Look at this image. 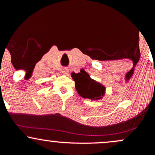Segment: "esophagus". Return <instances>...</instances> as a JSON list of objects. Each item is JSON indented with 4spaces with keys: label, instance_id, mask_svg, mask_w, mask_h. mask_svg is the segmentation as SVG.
I'll return each instance as SVG.
<instances>
[{
    "label": "esophagus",
    "instance_id": "obj_1",
    "mask_svg": "<svg viewBox=\"0 0 155 155\" xmlns=\"http://www.w3.org/2000/svg\"><path fill=\"white\" fill-rule=\"evenodd\" d=\"M62 73H63V74H65V75H67L68 73V69L67 68H63L62 69Z\"/></svg>",
    "mask_w": 155,
    "mask_h": 155
}]
</instances>
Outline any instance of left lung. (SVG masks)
I'll return each instance as SVG.
<instances>
[{
	"label": "left lung",
	"mask_w": 155,
	"mask_h": 155,
	"mask_svg": "<svg viewBox=\"0 0 155 155\" xmlns=\"http://www.w3.org/2000/svg\"><path fill=\"white\" fill-rule=\"evenodd\" d=\"M71 76L75 81L76 90L84 98L97 100L104 96L106 88L100 83L92 79L83 69L79 74L72 73Z\"/></svg>",
	"instance_id": "obj_1"
}]
</instances>
